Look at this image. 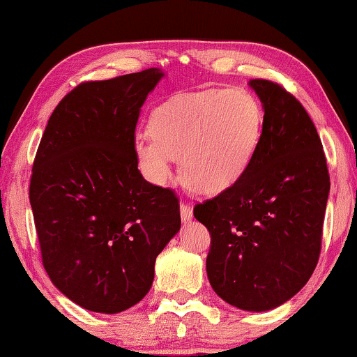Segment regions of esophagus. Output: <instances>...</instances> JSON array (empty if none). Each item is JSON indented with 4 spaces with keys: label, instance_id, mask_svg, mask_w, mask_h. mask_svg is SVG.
Segmentation results:
<instances>
[{
    "label": "esophagus",
    "instance_id": "34e87169",
    "mask_svg": "<svg viewBox=\"0 0 357 357\" xmlns=\"http://www.w3.org/2000/svg\"><path fill=\"white\" fill-rule=\"evenodd\" d=\"M180 218H182V222L187 224L193 219V209L188 206V204L182 203L180 204Z\"/></svg>",
    "mask_w": 357,
    "mask_h": 357
}]
</instances>
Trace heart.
I'll return each mask as SVG.
<instances>
[{
  "label": "heart",
  "mask_w": 357,
  "mask_h": 357,
  "mask_svg": "<svg viewBox=\"0 0 357 357\" xmlns=\"http://www.w3.org/2000/svg\"><path fill=\"white\" fill-rule=\"evenodd\" d=\"M135 153L151 182L172 178L174 159L190 192L214 197L236 185L260 146L263 112L242 87L177 96L153 112Z\"/></svg>",
  "instance_id": "b5f03b06"
}]
</instances>
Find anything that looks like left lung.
Instances as JSON below:
<instances>
[{"label": "left lung", "instance_id": "left-lung-1", "mask_svg": "<svg viewBox=\"0 0 357 357\" xmlns=\"http://www.w3.org/2000/svg\"><path fill=\"white\" fill-rule=\"evenodd\" d=\"M263 105L260 146L236 185L195 206L211 234L206 273L237 309L284 304L310 280L330 193L324 146L301 102L280 84L252 79Z\"/></svg>", "mask_w": 357, "mask_h": 357}]
</instances>
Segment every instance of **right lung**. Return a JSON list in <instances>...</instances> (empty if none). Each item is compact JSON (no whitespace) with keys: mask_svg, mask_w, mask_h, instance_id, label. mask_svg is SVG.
<instances>
[{"mask_svg":"<svg viewBox=\"0 0 357 357\" xmlns=\"http://www.w3.org/2000/svg\"><path fill=\"white\" fill-rule=\"evenodd\" d=\"M162 77L149 68L82 82L53 110L38 144L29 198L43 266L91 312L138 304L155 257L180 231L177 197L144 180L135 153L141 107Z\"/></svg>","mask_w":357,"mask_h":357,"instance_id":"add662e5","label":"right lung"}]
</instances>
